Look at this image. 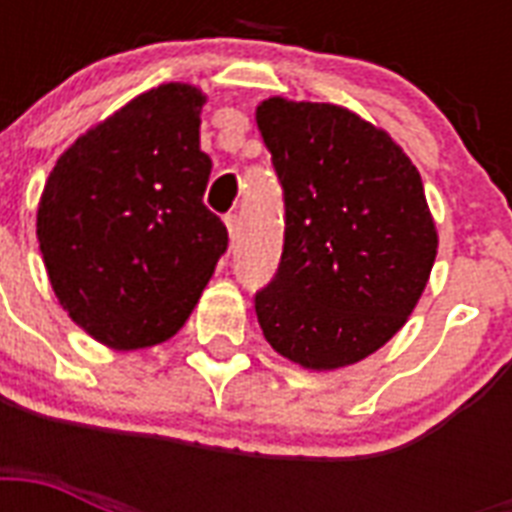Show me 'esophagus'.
Returning <instances> with one entry per match:
<instances>
[{"label": "esophagus", "mask_w": 512, "mask_h": 512, "mask_svg": "<svg viewBox=\"0 0 512 512\" xmlns=\"http://www.w3.org/2000/svg\"><path fill=\"white\" fill-rule=\"evenodd\" d=\"M225 225H228L231 241L239 239V217H236V215H225Z\"/></svg>", "instance_id": "34e87169"}]
</instances>
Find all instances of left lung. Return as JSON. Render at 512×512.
<instances>
[{
	"instance_id": "obj_1",
	"label": "left lung",
	"mask_w": 512,
	"mask_h": 512,
	"mask_svg": "<svg viewBox=\"0 0 512 512\" xmlns=\"http://www.w3.org/2000/svg\"><path fill=\"white\" fill-rule=\"evenodd\" d=\"M257 127L284 188L260 329L305 369L356 364L404 327L428 284L438 236L420 172L388 132L332 103L268 98Z\"/></svg>"
}]
</instances>
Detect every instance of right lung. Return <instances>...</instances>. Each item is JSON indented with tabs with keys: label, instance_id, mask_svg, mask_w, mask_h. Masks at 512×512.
Segmentation results:
<instances>
[{
	"label": "right lung",
	"instance_id": "obj_1",
	"mask_svg": "<svg viewBox=\"0 0 512 512\" xmlns=\"http://www.w3.org/2000/svg\"><path fill=\"white\" fill-rule=\"evenodd\" d=\"M204 95L162 84L84 132L52 167L36 236L63 311L108 348L177 335L225 249L204 207Z\"/></svg>",
	"mask_w": 512,
	"mask_h": 512
}]
</instances>
